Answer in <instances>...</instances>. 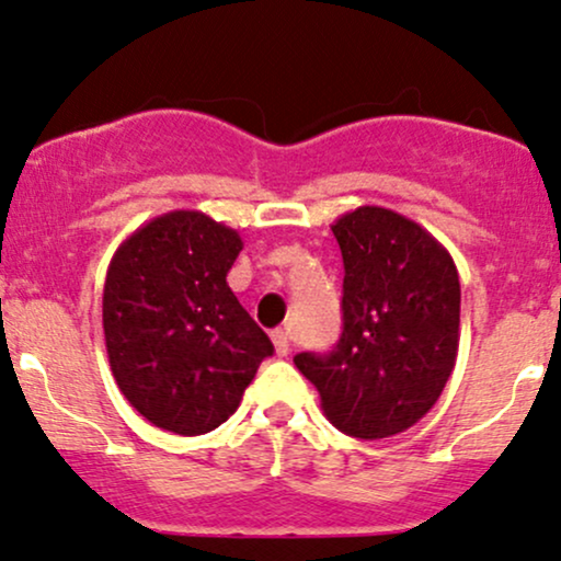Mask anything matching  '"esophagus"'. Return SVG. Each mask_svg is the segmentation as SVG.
Masks as SVG:
<instances>
[{
	"label": "esophagus",
	"instance_id": "34e87169",
	"mask_svg": "<svg viewBox=\"0 0 561 561\" xmlns=\"http://www.w3.org/2000/svg\"><path fill=\"white\" fill-rule=\"evenodd\" d=\"M271 341H274L276 354L279 356L290 354V335H287V330H274L271 332Z\"/></svg>",
	"mask_w": 561,
	"mask_h": 561
}]
</instances>
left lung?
<instances>
[{"instance_id": "8db88e82", "label": "left lung", "mask_w": 561, "mask_h": 561, "mask_svg": "<svg viewBox=\"0 0 561 561\" xmlns=\"http://www.w3.org/2000/svg\"><path fill=\"white\" fill-rule=\"evenodd\" d=\"M343 255V332L330 354H298L328 421L356 439L415 426L450 380L460 282L450 252L404 215L356 207L332 224Z\"/></svg>"}]
</instances>
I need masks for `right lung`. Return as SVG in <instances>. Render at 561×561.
I'll list each match as a JSON object with an SVG mask.
<instances>
[{"label": "right lung", "mask_w": 561, "mask_h": 561, "mask_svg": "<svg viewBox=\"0 0 561 561\" xmlns=\"http://www.w3.org/2000/svg\"><path fill=\"white\" fill-rule=\"evenodd\" d=\"M242 237L199 210L133 231L108 263L103 335L116 386L146 421L196 436L229 421L268 335L231 293Z\"/></svg>", "instance_id": "1"}]
</instances>
